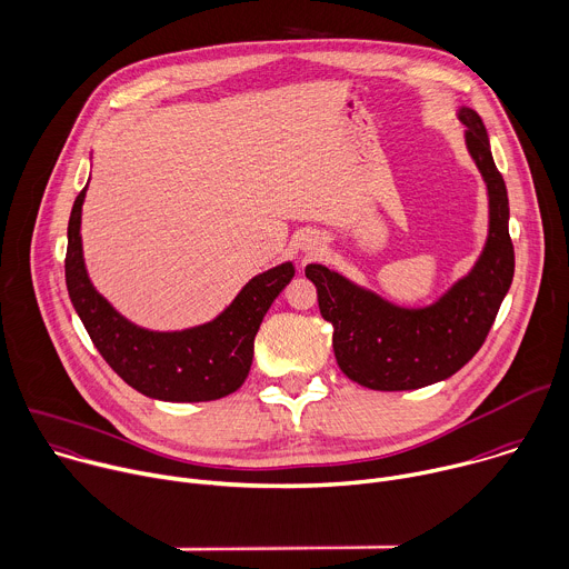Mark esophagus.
Masks as SVG:
<instances>
[{"mask_svg": "<svg viewBox=\"0 0 569 569\" xmlns=\"http://www.w3.org/2000/svg\"><path fill=\"white\" fill-rule=\"evenodd\" d=\"M320 251V242L318 240H307L305 242V253H318Z\"/></svg>", "mask_w": 569, "mask_h": 569, "instance_id": "34e87169", "label": "esophagus"}]
</instances>
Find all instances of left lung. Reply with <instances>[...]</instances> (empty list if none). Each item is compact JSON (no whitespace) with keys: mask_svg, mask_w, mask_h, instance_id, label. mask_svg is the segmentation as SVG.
<instances>
[{"mask_svg":"<svg viewBox=\"0 0 569 569\" xmlns=\"http://www.w3.org/2000/svg\"><path fill=\"white\" fill-rule=\"evenodd\" d=\"M465 139L489 194V236L473 269L428 307H401L322 264H307L320 316L346 377L370 390H415L443 381L482 348L513 280L509 197L489 134L471 107H460Z\"/></svg>","mask_w":569,"mask_h":569,"instance_id":"obj_1","label":"left lung"}]
</instances>
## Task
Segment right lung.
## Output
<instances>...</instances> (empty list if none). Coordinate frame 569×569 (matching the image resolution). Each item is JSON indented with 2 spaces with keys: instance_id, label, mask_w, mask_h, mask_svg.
<instances>
[{
  "instance_id": "1",
  "label": "right lung",
  "mask_w": 569,
  "mask_h": 569,
  "mask_svg": "<svg viewBox=\"0 0 569 569\" xmlns=\"http://www.w3.org/2000/svg\"><path fill=\"white\" fill-rule=\"evenodd\" d=\"M87 186L73 201L67 229L64 278L91 343L128 386L159 401H212L236 392L249 377L256 333L278 293L291 282V262L251 278L210 322L181 331H152L130 322L91 284L80 238Z\"/></svg>"
}]
</instances>
